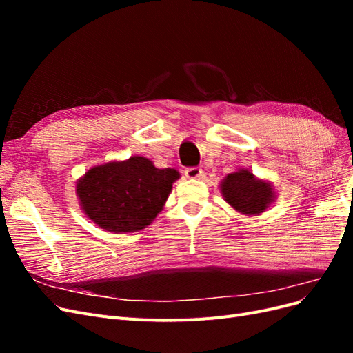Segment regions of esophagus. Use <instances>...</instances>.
I'll list each match as a JSON object with an SVG mask.
<instances>
[{
    "label": "esophagus",
    "mask_w": 353,
    "mask_h": 353,
    "mask_svg": "<svg viewBox=\"0 0 353 353\" xmlns=\"http://www.w3.org/2000/svg\"><path fill=\"white\" fill-rule=\"evenodd\" d=\"M184 174H185L187 178L196 179V178H200V176H201L203 170H201V168H199V166H190V168H185Z\"/></svg>",
    "instance_id": "obj_1"
}]
</instances>
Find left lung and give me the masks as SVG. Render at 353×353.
Instances as JSON below:
<instances>
[{"label":"left lung","instance_id":"obj_1","mask_svg":"<svg viewBox=\"0 0 353 353\" xmlns=\"http://www.w3.org/2000/svg\"><path fill=\"white\" fill-rule=\"evenodd\" d=\"M221 188L230 205L245 215L262 213L272 200L271 185L256 179L253 174L245 169L228 174Z\"/></svg>","mask_w":353,"mask_h":353}]
</instances>
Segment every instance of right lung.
Here are the masks:
<instances>
[{
	"label": "right lung",
	"mask_w": 353,
	"mask_h": 353,
	"mask_svg": "<svg viewBox=\"0 0 353 353\" xmlns=\"http://www.w3.org/2000/svg\"><path fill=\"white\" fill-rule=\"evenodd\" d=\"M179 174L135 156L92 168L77 187L81 205L99 227L112 232L143 230L162 210Z\"/></svg>",
	"instance_id": "1"
}]
</instances>
